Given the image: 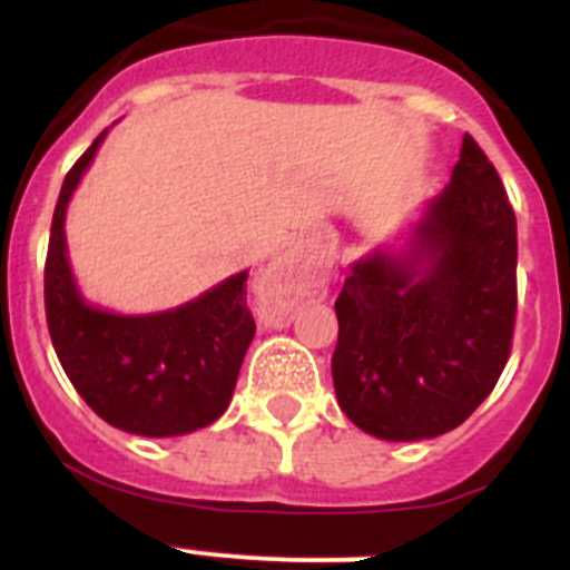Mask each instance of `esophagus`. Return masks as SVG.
Wrapping results in <instances>:
<instances>
[{"mask_svg":"<svg viewBox=\"0 0 570 570\" xmlns=\"http://www.w3.org/2000/svg\"><path fill=\"white\" fill-rule=\"evenodd\" d=\"M320 288V274L299 254H285L256 282L259 316L271 328H282L294 316L296 305Z\"/></svg>","mask_w":570,"mask_h":570,"instance_id":"1","label":"esophagus"}]
</instances>
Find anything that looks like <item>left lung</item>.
<instances>
[{
  "mask_svg": "<svg viewBox=\"0 0 570 570\" xmlns=\"http://www.w3.org/2000/svg\"><path fill=\"white\" fill-rule=\"evenodd\" d=\"M334 308L336 400L365 434L431 440L491 394L517 322V216L473 136L411 248L356 262Z\"/></svg>",
  "mask_w": 570,
  "mask_h": 570,
  "instance_id": "8db88e82",
  "label": "left lung"
}]
</instances>
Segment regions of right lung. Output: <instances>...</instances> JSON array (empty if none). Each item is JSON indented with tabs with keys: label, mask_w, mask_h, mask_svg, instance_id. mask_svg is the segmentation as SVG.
<instances>
[{
	"label": "right lung",
	"mask_w": 570,
	"mask_h": 570,
	"mask_svg": "<svg viewBox=\"0 0 570 570\" xmlns=\"http://www.w3.org/2000/svg\"><path fill=\"white\" fill-rule=\"evenodd\" d=\"M105 130L65 176L45 259V316L65 374L108 425L179 436L210 425L234 396L256 334L245 302L248 271L165 314L119 316L79 296L65 256V208Z\"/></svg>",
	"instance_id": "right-lung-1"
}]
</instances>
